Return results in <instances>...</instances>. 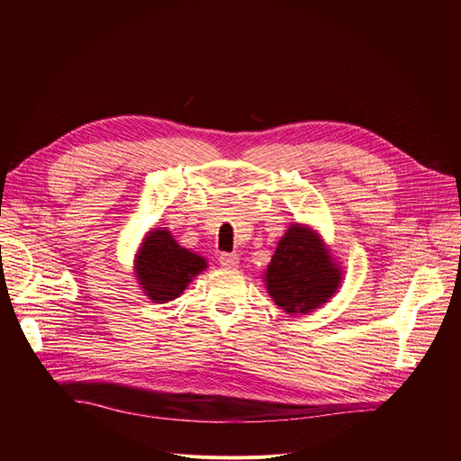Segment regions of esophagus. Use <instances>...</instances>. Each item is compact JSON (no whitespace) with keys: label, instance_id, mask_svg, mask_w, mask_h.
Listing matches in <instances>:
<instances>
[{"label":"esophagus","instance_id":"1","mask_svg":"<svg viewBox=\"0 0 461 461\" xmlns=\"http://www.w3.org/2000/svg\"><path fill=\"white\" fill-rule=\"evenodd\" d=\"M218 261H221V265L226 269H237L239 267V256L237 254H228V252L221 254Z\"/></svg>","mask_w":461,"mask_h":461}]
</instances>
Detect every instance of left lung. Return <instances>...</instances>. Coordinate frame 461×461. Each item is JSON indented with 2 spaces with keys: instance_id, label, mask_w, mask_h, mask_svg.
<instances>
[{
  "instance_id": "1",
  "label": "left lung",
  "mask_w": 461,
  "mask_h": 461,
  "mask_svg": "<svg viewBox=\"0 0 461 461\" xmlns=\"http://www.w3.org/2000/svg\"><path fill=\"white\" fill-rule=\"evenodd\" d=\"M263 280L276 306L294 316L329 303L342 284V267L316 231L292 224L278 240Z\"/></svg>"
}]
</instances>
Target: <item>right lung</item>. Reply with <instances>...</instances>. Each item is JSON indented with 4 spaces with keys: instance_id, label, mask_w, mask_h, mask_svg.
Instances as JSON below:
<instances>
[{
    "instance_id": "obj_1",
    "label": "right lung",
    "mask_w": 461,
    "mask_h": 461,
    "mask_svg": "<svg viewBox=\"0 0 461 461\" xmlns=\"http://www.w3.org/2000/svg\"><path fill=\"white\" fill-rule=\"evenodd\" d=\"M205 269V258L179 247L164 228H155L143 237L134 259L138 284L153 303L177 299L192 278Z\"/></svg>"
}]
</instances>
